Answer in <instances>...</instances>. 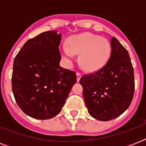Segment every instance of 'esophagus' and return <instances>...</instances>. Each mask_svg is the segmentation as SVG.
<instances>
[{
    "label": "esophagus",
    "mask_w": 146,
    "mask_h": 146,
    "mask_svg": "<svg viewBox=\"0 0 146 146\" xmlns=\"http://www.w3.org/2000/svg\"><path fill=\"white\" fill-rule=\"evenodd\" d=\"M80 78H81V73L77 72V73H76V80H77V82L80 81Z\"/></svg>",
    "instance_id": "obj_1"
}]
</instances>
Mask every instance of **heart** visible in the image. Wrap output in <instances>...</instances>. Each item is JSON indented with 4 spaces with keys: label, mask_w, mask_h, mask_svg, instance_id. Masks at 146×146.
<instances>
[{
    "label": "heart",
    "mask_w": 146,
    "mask_h": 146,
    "mask_svg": "<svg viewBox=\"0 0 146 146\" xmlns=\"http://www.w3.org/2000/svg\"><path fill=\"white\" fill-rule=\"evenodd\" d=\"M110 42L92 33H82L70 38L68 47L63 48V54L71 60L73 54H80L81 68L87 72L99 70L107 64L111 56Z\"/></svg>",
    "instance_id": "heart-1"
}]
</instances>
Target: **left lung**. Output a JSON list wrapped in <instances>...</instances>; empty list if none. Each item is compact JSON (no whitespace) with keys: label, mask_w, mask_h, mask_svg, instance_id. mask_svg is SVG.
Instances as JSON below:
<instances>
[{"label":"left lung","mask_w":146,"mask_h":146,"mask_svg":"<svg viewBox=\"0 0 146 146\" xmlns=\"http://www.w3.org/2000/svg\"><path fill=\"white\" fill-rule=\"evenodd\" d=\"M111 46L107 64L80 80L89 114L102 121L122 114L131 104L135 90L133 67L129 53L115 37L111 38Z\"/></svg>","instance_id":"obj_1"}]
</instances>
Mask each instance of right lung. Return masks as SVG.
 I'll list each match as a JSON object with an SVG mask.
<instances>
[{
    "label": "right lung",
    "instance_id": "right-lung-1",
    "mask_svg": "<svg viewBox=\"0 0 146 146\" xmlns=\"http://www.w3.org/2000/svg\"><path fill=\"white\" fill-rule=\"evenodd\" d=\"M60 41L57 31L44 32L28 40L15 57L13 93L31 117L47 120L57 115L76 82L74 71L60 66Z\"/></svg>",
    "mask_w": 146,
    "mask_h": 146
}]
</instances>
